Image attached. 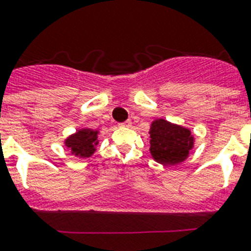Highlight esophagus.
I'll list each match as a JSON object with an SVG mask.
<instances>
[{"label":"esophagus","mask_w":251,"mask_h":251,"mask_svg":"<svg viewBox=\"0 0 251 251\" xmlns=\"http://www.w3.org/2000/svg\"><path fill=\"white\" fill-rule=\"evenodd\" d=\"M120 125H121V126H131V121H130V120H127V121L120 124Z\"/></svg>","instance_id":"1"}]
</instances>
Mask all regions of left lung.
<instances>
[{
  "label": "left lung",
  "mask_w": 251,
  "mask_h": 251,
  "mask_svg": "<svg viewBox=\"0 0 251 251\" xmlns=\"http://www.w3.org/2000/svg\"><path fill=\"white\" fill-rule=\"evenodd\" d=\"M151 154L162 165L174 166L185 161L194 147V136L186 127L157 119L151 122Z\"/></svg>",
  "instance_id": "obj_1"
}]
</instances>
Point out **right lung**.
<instances>
[{"label":"right lung","instance_id":"1","mask_svg":"<svg viewBox=\"0 0 251 251\" xmlns=\"http://www.w3.org/2000/svg\"><path fill=\"white\" fill-rule=\"evenodd\" d=\"M100 131L92 129H80L65 140V145L75 157L88 158L97 151Z\"/></svg>","mask_w":251,"mask_h":251}]
</instances>
